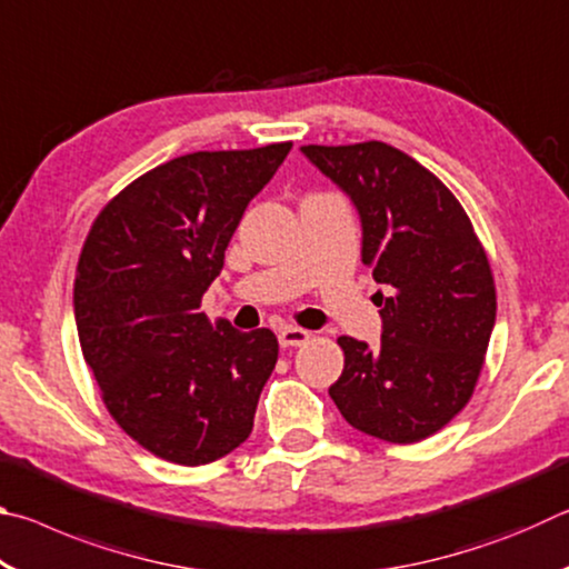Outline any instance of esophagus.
<instances>
[{"label": "esophagus", "instance_id": "esophagus-1", "mask_svg": "<svg viewBox=\"0 0 569 569\" xmlns=\"http://www.w3.org/2000/svg\"><path fill=\"white\" fill-rule=\"evenodd\" d=\"M308 339H311V331L298 329V326H283V329L278 331V341H281L283 349H288V346H301Z\"/></svg>", "mask_w": 569, "mask_h": 569}]
</instances>
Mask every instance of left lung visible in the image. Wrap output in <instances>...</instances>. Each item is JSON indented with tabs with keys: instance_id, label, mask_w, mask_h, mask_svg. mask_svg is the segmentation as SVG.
<instances>
[{
	"instance_id": "left-lung-1",
	"label": "left lung",
	"mask_w": 569,
	"mask_h": 569,
	"mask_svg": "<svg viewBox=\"0 0 569 569\" xmlns=\"http://www.w3.org/2000/svg\"><path fill=\"white\" fill-rule=\"evenodd\" d=\"M301 150L359 208L363 263L387 288L381 346L341 336L343 371L329 393L353 429L417 445L479 381L497 316L487 250L455 192L407 152L381 140Z\"/></svg>"
}]
</instances>
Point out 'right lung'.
<instances>
[{"label": "right lung", "mask_w": 569, "mask_h": 569, "mask_svg": "<svg viewBox=\"0 0 569 569\" xmlns=\"http://www.w3.org/2000/svg\"><path fill=\"white\" fill-rule=\"evenodd\" d=\"M291 146L162 162L108 200L84 238L74 273L82 356L118 427L172 465H210L253 429L278 339L210 326L200 303L246 206Z\"/></svg>", "instance_id": "right-lung-1"}]
</instances>
